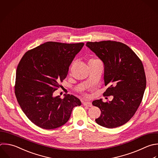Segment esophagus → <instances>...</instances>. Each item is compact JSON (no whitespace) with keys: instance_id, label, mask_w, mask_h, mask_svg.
Instances as JSON below:
<instances>
[{"instance_id":"esophagus-1","label":"esophagus","mask_w":158,"mask_h":158,"mask_svg":"<svg viewBox=\"0 0 158 158\" xmlns=\"http://www.w3.org/2000/svg\"><path fill=\"white\" fill-rule=\"evenodd\" d=\"M83 104L84 106H88V107H91V106H92V104H91V102H83Z\"/></svg>"}]
</instances>
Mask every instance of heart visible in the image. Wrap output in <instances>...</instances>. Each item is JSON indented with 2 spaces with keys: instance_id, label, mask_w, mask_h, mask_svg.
<instances>
[{
  "instance_id": "obj_1",
  "label": "heart",
  "mask_w": 158,
  "mask_h": 158,
  "mask_svg": "<svg viewBox=\"0 0 158 158\" xmlns=\"http://www.w3.org/2000/svg\"><path fill=\"white\" fill-rule=\"evenodd\" d=\"M96 61H98V60H96V59H91V60L89 61V63H90V62H96Z\"/></svg>"
}]
</instances>
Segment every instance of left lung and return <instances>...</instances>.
<instances>
[{
    "instance_id": "1",
    "label": "left lung",
    "mask_w": 158,
    "mask_h": 158,
    "mask_svg": "<svg viewBox=\"0 0 158 158\" xmlns=\"http://www.w3.org/2000/svg\"><path fill=\"white\" fill-rule=\"evenodd\" d=\"M86 46L104 63V84L108 88L103 95L114 96L109 102L93 101L101 112L95 120L104 127H120L130 120L142 101L146 85L143 64L128 46L120 42H88Z\"/></svg>"
}]
</instances>
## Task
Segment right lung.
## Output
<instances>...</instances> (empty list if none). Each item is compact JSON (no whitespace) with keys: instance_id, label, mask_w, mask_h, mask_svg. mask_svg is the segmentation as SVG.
Segmentation results:
<instances>
[{"instance_id":"right-lung-1","label":"right lung","mask_w":158,"mask_h":158,"mask_svg":"<svg viewBox=\"0 0 158 158\" xmlns=\"http://www.w3.org/2000/svg\"><path fill=\"white\" fill-rule=\"evenodd\" d=\"M83 43L47 42L27 51L17 69L15 93L27 117L46 130L64 125L74 107L81 105L73 95L53 96L67 77L69 66Z\"/></svg>"}]
</instances>
